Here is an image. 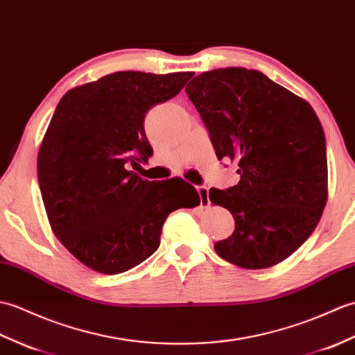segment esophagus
<instances>
[{"instance_id": "esophagus-1", "label": "esophagus", "mask_w": 355, "mask_h": 355, "mask_svg": "<svg viewBox=\"0 0 355 355\" xmlns=\"http://www.w3.org/2000/svg\"><path fill=\"white\" fill-rule=\"evenodd\" d=\"M198 193H200V200H201V207H209L210 204V198H209V187L200 186L196 189Z\"/></svg>"}]
</instances>
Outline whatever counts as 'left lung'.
Segmentation results:
<instances>
[{
    "instance_id": "left-lung-1",
    "label": "left lung",
    "mask_w": 355,
    "mask_h": 355,
    "mask_svg": "<svg viewBox=\"0 0 355 355\" xmlns=\"http://www.w3.org/2000/svg\"><path fill=\"white\" fill-rule=\"evenodd\" d=\"M186 94L209 130L219 160L236 162L241 181L213 204L232 213L236 228L215 243L219 257L243 269L286 260L315 232L328 198L322 125L304 98L261 72L213 69Z\"/></svg>"
}]
</instances>
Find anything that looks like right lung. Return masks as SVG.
<instances>
[{
  "label": "right lung",
  "instance_id": "obj_1",
  "mask_svg": "<svg viewBox=\"0 0 355 355\" xmlns=\"http://www.w3.org/2000/svg\"><path fill=\"white\" fill-rule=\"evenodd\" d=\"M193 72H113L68 90L37 154L53 233L85 266L114 275L159 248L171 211L200 204L181 178L155 183L133 166L153 154L144 128L153 105L175 96Z\"/></svg>",
  "mask_w": 355,
  "mask_h": 355
}]
</instances>
